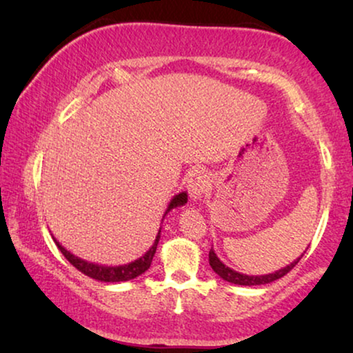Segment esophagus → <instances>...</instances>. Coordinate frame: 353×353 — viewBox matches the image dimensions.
<instances>
[{
  "instance_id": "esophagus-1",
  "label": "esophagus",
  "mask_w": 353,
  "mask_h": 353,
  "mask_svg": "<svg viewBox=\"0 0 353 353\" xmlns=\"http://www.w3.org/2000/svg\"><path fill=\"white\" fill-rule=\"evenodd\" d=\"M209 176L201 168H196V170L190 172V175H188V190H190V194L194 201L204 197L207 190H209Z\"/></svg>"
}]
</instances>
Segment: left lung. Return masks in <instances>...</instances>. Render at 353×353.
<instances>
[{
    "label": "left lung",
    "instance_id": "8db88e82",
    "mask_svg": "<svg viewBox=\"0 0 353 353\" xmlns=\"http://www.w3.org/2000/svg\"><path fill=\"white\" fill-rule=\"evenodd\" d=\"M303 254L299 259L294 260V262L286 265L284 268H279L274 273H268V274H244V273L236 272V270L226 267V265L221 262L219 257H216L214 249H210V252H209V263H210L212 270H214V272L219 274L220 278H223L225 281L239 284V286H260V284H268V283L276 281V279L283 278L284 274H288L299 263V260L303 257Z\"/></svg>",
    "mask_w": 353,
    "mask_h": 353
}]
</instances>
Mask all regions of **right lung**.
<instances>
[{
    "label": "right lung",
    "mask_w": 353,
    "mask_h": 353,
    "mask_svg": "<svg viewBox=\"0 0 353 353\" xmlns=\"http://www.w3.org/2000/svg\"><path fill=\"white\" fill-rule=\"evenodd\" d=\"M186 202H188V192L186 191H183V192H180V194L173 196V199L170 201V204H168V207H167L165 214H163V219H165V215L172 209H176V207L185 205ZM161 230L162 228H159V233L156 236V239H154L152 245L141 255V257L133 260V262H130V263L115 265V267H108V265L93 263V262H88V260L77 257V255L72 254L70 250H67L64 245H62L59 241L54 238V236H52V239H54V243H56L57 248H59L62 255H64V257L69 260V262L74 265V267L79 270V272H81L83 274H86V276H90L93 279H98V281H103V283H120V281H130V279L138 278L139 274H143L149 267H151V262H152L154 254H156L159 239H161Z\"/></svg>",
    "instance_id": "obj_1"
}]
</instances>
